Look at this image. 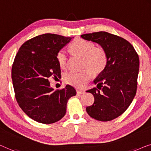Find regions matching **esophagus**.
I'll list each match as a JSON object with an SVG mask.
<instances>
[{"label":"esophagus","mask_w":151,"mask_h":151,"mask_svg":"<svg viewBox=\"0 0 151 151\" xmlns=\"http://www.w3.org/2000/svg\"><path fill=\"white\" fill-rule=\"evenodd\" d=\"M85 92H86L85 90H76V94H84Z\"/></svg>","instance_id":"1"}]
</instances>
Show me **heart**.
Returning <instances> with one entry per match:
<instances>
[{
	"instance_id": "obj_1",
	"label": "heart",
	"mask_w": 151,
	"mask_h": 151,
	"mask_svg": "<svg viewBox=\"0 0 151 151\" xmlns=\"http://www.w3.org/2000/svg\"><path fill=\"white\" fill-rule=\"evenodd\" d=\"M70 48L74 54L82 57V66L84 68L90 70L94 74H99L105 69L107 63V56L104 48L94 46L92 42L83 39H76ZM56 58L61 68H65L68 63L66 52L63 49L59 50ZM88 70L65 73L63 77L65 82L76 88H83L91 78V73Z\"/></svg>"
}]
</instances>
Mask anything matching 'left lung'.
Listing matches in <instances>:
<instances>
[{
	"instance_id": "left-lung-1",
	"label": "left lung",
	"mask_w": 151,
	"mask_h": 151,
	"mask_svg": "<svg viewBox=\"0 0 151 151\" xmlns=\"http://www.w3.org/2000/svg\"><path fill=\"white\" fill-rule=\"evenodd\" d=\"M81 37L99 44L107 56L105 69L94 81L96 88L87 91L93 94L94 103L86 111L95 120H112L126 111L136 94L138 55L127 40L105 31Z\"/></svg>"
}]
</instances>
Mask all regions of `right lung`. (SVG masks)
Listing matches in <instances>:
<instances>
[{
	"label": "right lung",
	"mask_w": 151,
	"mask_h": 151,
	"mask_svg": "<svg viewBox=\"0 0 151 151\" xmlns=\"http://www.w3.org/2000/svg\"><path fill=\"white\" fill-rule=\"evenodd\" d=\"M72 37L46 33L25 42L19 48L12 69L15 96L22 111L36 122L52 124L66 113L67 102L75 96L73 86L56 91L48 78L61 76L57 52Z\"/></svg>",
	"instance_id": "right-lung-1"
}]
</instances>
